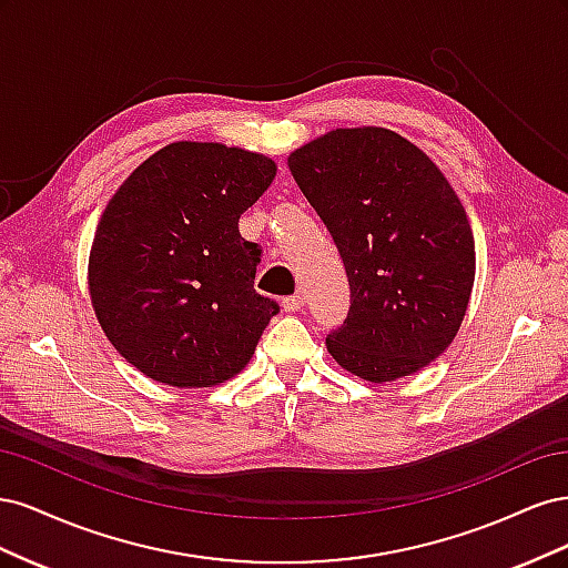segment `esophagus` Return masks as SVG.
I'll list each match as a JSON object with an SVG mask.
<instances>
[{"mask_svg": "<svg viewBox=\"0 0 568 568\" xmlns=\"http://www.w3.org/2000/svg\"><path fill=\"white\" fill-rule=\"evenodd\" d=\"M303 305H305V296H303V294L286 296V298L282 301V307H284L286 313H301V311H303Z\"/></svg>", "mask_w": 568, "mask_h": 568, "instance_id": "obj_1", "label": "esophagus"}]
</instances>
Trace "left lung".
I'll return each instance as SVG.
<instances>
[{
    "mask_svg": "<svg viewBox=\"0 0 568 568\" xmlns=\"http://www.w3.org/2000/svg\"><path fill=\"white\" fill-rule=\"evenodd\" d=\"M329 230L351 311L326 351L374 384L426 367L467 313L476 253L464 205L436 163L384 128H338L288 156Z\"/></svg>",
    "mask_w": 568,
    "mask_h": 568,
    "instance_id": "left-lung-1",
    "label": "left lung"
}]
</instances>
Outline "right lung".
<instances>
[{
    "label": "right lung",
    "instance_id": "1",
    "mask_svg": "<svg viewBox=\"0 0 568 568\" xmlns=\"http://www.w3.org/2000/svg\"><path fill=\"white\" fill-rule=\"evenodd\" d=\"M274 175L263 153L175 142L109 201L90 296L113 348L149 379L205 388L248 365L280 305L253 288L263 248L239 234V217Z\"/></svg>",
    "mask_w": 568,
    "mask_h": 568
}]
</instances>
